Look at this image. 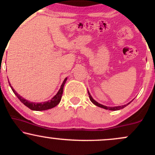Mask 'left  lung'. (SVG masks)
I'll use <instances>...</instances> for the list:
<instances>
[{
	"label": "left lung",
	"instance_id": "1",
	"mask_svg": "<svg viewBox=\"0 0 155 155\" xmlns=\"http://www.w3.org/2000/svg\"><path fill=\"white\" fill-rule=\"evenodd\" d=\"M88 95H89V97H90V100L92 101V104H94L95 105V106H98V107H101V108H104V109H107V110H111V111H117V110H120V109H122V108H124L125 106H127V105L130 104L131 103V101L128 104H125V105H123V106H114V107H110V106H104V105L102 104H100L99 103H97V101H95L94 100L93 98L92 97L91 95H90V93L88 91Z\"/></svg>",
	"mask_w": 155,
	"mask_h": 155
}]
</instances>
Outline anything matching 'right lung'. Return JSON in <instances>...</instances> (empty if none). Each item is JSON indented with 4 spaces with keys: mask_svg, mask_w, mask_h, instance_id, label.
<instances>
[{
    "mask_svg": "<svg viewBox=\"0 0 155 155\" xmlns=\"http://www.w3.org/2000/svg\"><path fill=\"white\" fill-rule=\"evenodd\" d=\"M67 78H65L64 79L63 84H62L61 87H60V89L59 90V91L58 92V93L55 95L51 99L50 101H46V102H43V103H33V102H31V101L26 100V99L23 98L22 96H20L17 93V92L14 90L13 87L11 86V84L9 83V85L12 88V91L14 92V93L17 95V97H18L19 100L25 106H26L27 107H28L30 109L33 110V111H44V110H47L49 109V108H52L55 107L57 105H58V104L61 101V97H62V95H63V87L65 85V81H66Z\"/></svg>",
    "mask_w": 155,
    "mask_h": 155,
    "instance_id": "1",
    "label": "right lung"
}]
</instances>
